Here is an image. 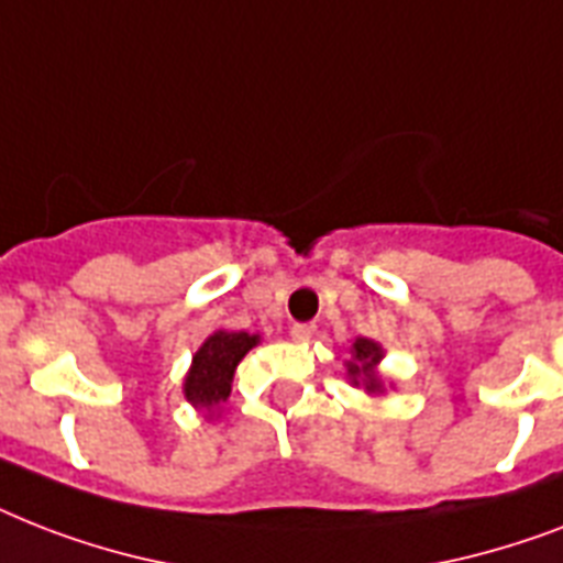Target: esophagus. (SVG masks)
Listing matches in <instances>:
<instances>
[{
    "instance_id": "34e87169",
    "label": "esophagus",
    "mask_w": 563,
    "mask_h": 563,
    "mask_svg": "<svg viewBox=\"0 0 563 563\" xmlns=\"http://www.w3.org/2000/svg\"><path fill=\"white\" fill-rule=\"evenodd\" d=\"M313 334H317V325H310V322H296V325L290 328V336H294L296 343H308Z\"/></svg>"
}]
</instances>
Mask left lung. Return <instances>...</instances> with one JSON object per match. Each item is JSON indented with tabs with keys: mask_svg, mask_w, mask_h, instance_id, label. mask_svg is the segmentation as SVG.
Masks as SVG:
<instances>
[{
	"mask_svg": "<svg viewBox=\"0 0 563 563\" xmlns=\"http://www.w3.org/2000/svg\"><path fill=\"white\" fill-rule=\"evenodd\" d=\"M384 345L368 336H354L349 345V360H345V380L357 389H363L372 398L386 395L393 380L380 375V360H384Z\"/></svg>",
	"mask_w": 563,
	"mask_h": 563,
	"instance_id": "8db88e82",
	"label": "left lung"
}]
</instances>
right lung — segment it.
Returning <instances> with one entry per match:
<instances>
[{
  "label": "right lung",
  "instance_id": "add662e5",
  "mask_svg": "<svg viewBox=\"0 0 563 563\" xmlns=\"http://www.w3.org/2000/svg\"><path fill=\"white\" fill-rule=\"evenodd\" d=\"M258 343V334L218 328L197 349L195 357H191V366L183 377V395L197 412H203L206 421L220 416V407L232 393V377H235L238 363Z\"/></svg>",
  "mask_w": 563,
  "mask_h": 563
}]
</instances>
